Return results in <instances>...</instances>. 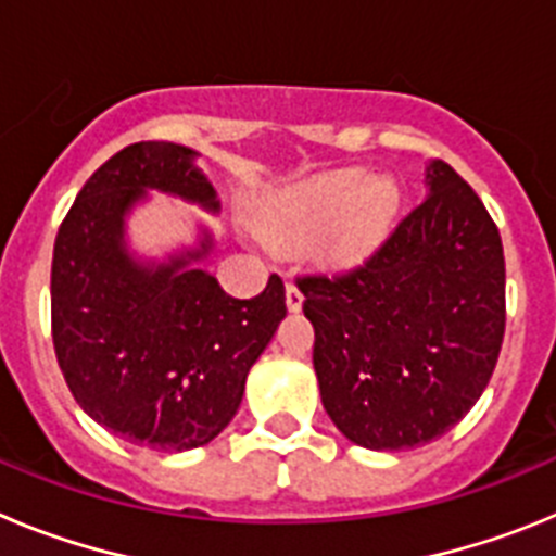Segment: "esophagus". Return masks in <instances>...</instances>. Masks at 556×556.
<instances>
[{
    "instance_id": "obj_1",
    "label": "esophagus",
    "mask_w": 556,
    "mask_h": 556,
    "mask_svg": "<svg viewBox=\"0 0 556 556\" xmlns=\"http://www.w3.org/2000/svg\"><path fill=\"white\" fill-rule=\"evenodd\" d=\"M301 306H303L301 289H298L292 281H289L287 283V308H289V312H301Z\"/></svg>"
}]
</instances>
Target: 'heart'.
Listing matches in <instances>:
<instances>
[{
	"label": "heart",
	"mask_w": 556,
	"mask_h": 556,
	"mask_svg": "<svg viewBox=\"0 0 556 556\" xmlns=\"http://www.w3.org/2000/svg\"><path fill=\"white\" fill-rule=\"evenodd\" d=\"M401 191L390 178L345 166L273 191L253 214V230L267 248L294 250L317 242V255L351 267L376 253L392 228Z\"/></svg>",
	"instance_id": "obj_1"
}]
</instances>
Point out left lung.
<instances>
[{"label":"left lung","mask_w":556,"mask_h":556,"mask_svg":"<svg viewBox=\"0 0 556 556\" xmlns=\"http://www.w3.org/2000/svg\"><path fill=\"white\" fill-rule=\"evenodd\" d=\"M426 200L362 267L298 278L323 406L351 443L409 451L454 429L504 339V248L488 208L443 161Z\"/></svg>","instance_id":"8db88e82"}]
</instances>
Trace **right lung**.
Here are the masks:
<instances>
[{
  "mask_svg": "<svg viewBox=\"0 0 556 556\" xmlns=\"http://www.w3.org/2000/svg\"><path fill=\"white\" fill-rule=\"evenodd\" d=\"M198 159L172 141L119 150L86 180L52 253V342L68 390L111 434L166 454L208 445L233 420L250 367L287 317L278 275L239 301L200 267L217 244L205 223L164 255L130 244L150 191L217 217Z\"/></svg>",
  "mask_w": 556,
  "mask_h": 556,
  "instance_id": "1",
  "label": "right lung"
}]
</instances>
